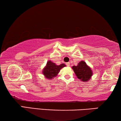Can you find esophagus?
<instances>
[{
    "instance_id": "obj_1",
    "label": "esophagus",
    "mask_w": 121,
    "mask_h": 121,
    "mask_svg": "<svg viewBox=\"0 0 121 121\" xmlns=\"http://www.w3.org/2000/svg\"><path fill=\"white\" fill-rule=\"evenodd\" d=\"M65 64H66V65H67V66H69V65H70V62H67L66 63H65Z\"/></svg>"
}]
</instances>
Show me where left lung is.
<instances>
[{"mask_svg": "<svg viewBox=\"0 0 121 121\" xmlns=\"http://www.w3.org/2000/svg\"><path fill=\"white\" fill-rule=\"evenodd\" d=\"M72 69L78 78L84 82L89 81L93 75L91 68L84 61H80L76 66L73 65Z\"/></svg>", "mask_w": 121, "mask_h": 121, "instance_id": "obj_1", "label": "left lung"}]
</instances>
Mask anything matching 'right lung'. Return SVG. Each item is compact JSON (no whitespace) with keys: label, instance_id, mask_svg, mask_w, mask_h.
<instances>
[{"label":"right lung","instance_id":"right-lung-1","mask_svg":"<svg viewBox=\"0 0 121 121\" xmlns=\"http://www.w3.org/2000/svg\"><path fill=\"white\" fill-rule=\"evenodd\" d=\"M66 66L64 63H61L60 65H56V63L49 60L47 62L46 65L43 69L42 73L45 77L47 79H51L56 77L61 69Z\"/></svg>","mask_w":121,"mask_h":121}]
</instances>
